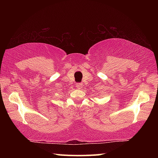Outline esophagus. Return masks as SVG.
Segmentation results:
<instances>
[{
  "label": "esophagus",
  "mask_w": 158,
  "mask_h": 158,
  "mask_svg": "<svg viewBox=\"0 0 158 158\" xmlns=\"http://www.w3.org/2000/svg\"><path fill=\"white\" fill-rule=\"evenodd\" d=\"M82 84H81V83H77V84H76V87L77 89H81L82 88Z\"/></svg>",
  "instance_id": "1"
}]
</instances>
